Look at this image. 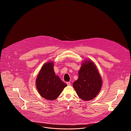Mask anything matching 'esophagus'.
Wrapping results in <instances>:
<instances>
[{
  "mask_svg": "<svg viewBox=\"0 0 131 131\" xmlns=\"http://www.w3.org/2000/svg\"><path fill=\"white\" fill-rule=\"evenodd\" d=\"M66 83H67V84L68 86H70V85H71V83L69 82H67Z\"/></svg>",
  "mask_w": 131,
  "mask_h": 131,
  "instance_id": "esophagus-1",
  "label": "esophagus"
}]
</instances>
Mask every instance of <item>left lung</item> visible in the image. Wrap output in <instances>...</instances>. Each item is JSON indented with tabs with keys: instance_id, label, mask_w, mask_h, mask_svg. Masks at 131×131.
Wrapping results in <instances>:
<instances>
[{
	"instance_id": "1",
	"label": "left lung",
	"mask_w": 131,
	"mask_h": 131,
	"mask_svg": "<svg viewBox=\"0 0 131 131\" xmlns=\"http://www.w3.org/2000/svg\"><path fill=\"white\" fill-rule=\"evenodd\" d=\"M102 82L96 66L90 60L84 61L79 71V78L73 86L83 100L93 99L100 91Z\"/></svg>"
}]
</instances>
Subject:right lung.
<instances>
[{
  "instance_id": "obj_1",
  "label": "right lung",
  "mask_w": 131,
  "mask_h": 131,
  "mask_svg": "<svg viewBox=\"0 0 131 131\" xmlns=\"http://www.w3.org/2000/svg\"><path fill=\"white\" fill-rule=\"evenodd\" d=\"M54 63L48 62L42 67L38 75L36 85L40 95L46 99L55 100L67 85L63 83L53 70Z\"/></svg>"
}]
</instances>
